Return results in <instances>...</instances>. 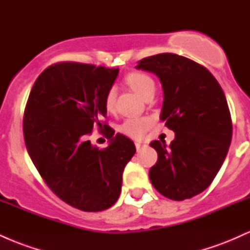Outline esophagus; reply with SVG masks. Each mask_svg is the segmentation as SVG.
I'll use <instances>...</instances> for the list:
<instances>
[{"label":"esophagus","mask_w":250,"mask_h":250,"mask_svg":"<svg viewBox=\"0 0 250 250\" xmlns=\"http://www.w3.org/2000/svg\"><path fill=\"white\" fill-rule=\"evenodd\" d=\"M135 147H136L137 150H141L142 148L147 147V145H146V143H142V142H136L135 143Z\"/></svg>","instance_id":"obj_1"}]
</instances>
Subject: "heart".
Here are the masks:
<instances>
[{
    "label": "heart",
    "mask_w": 250,
    "mask_h": 250,
    "mask_svg": "<svg viewBox=\"0 0 250 250\" xmlns=\"http://www.w3.org/2000/svg\"><path fill=\"white\" fill-rule=\"evenodd\" d=\"M125 81L131 88L136 91L143 99L155 90V83L150 76L143 73H131L125 77ZM116 101V90L115 88H110L104 96V107L108 111L114 110ZM151 121L149 117H129L121 125V131L135 139H140L143 134L150 127Z\"/></svg>",
    "instance_id": "b5f03b06"
}]
</instances>
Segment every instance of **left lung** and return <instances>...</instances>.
Wrapping results in <instances>:
<instances>
[{"instance_id":"obj_1","label":"left lung","mask_w":250,"mask_h":250,"mask_svg":"<svg viewBox=\"0 0 250 250\" xmlns=\"http://www.w3.org/2000/svg\"><path fill=\"white\" fill-rule=\"evenodd\" d=\"M136 69L160 79V119L175 133L169 146L165 141L150 143L159 159L149 179L168 199H191L213 182L230 146L233 125L225 93L207 68L176 54L146 57Z\"/></svg>"}]
</instances>
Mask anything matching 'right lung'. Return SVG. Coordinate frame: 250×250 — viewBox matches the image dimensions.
Masks as SVG:
<instances>
[{
  "label": "right lung",
  "mask_w": 250,
  "mask_h": 250,
  "mask_svg": "<svg viewBox=\"0 0 250 250\" xmlns=\"http://www.w3.org/2000/svg\"><path fill=\"white\" fill-rule=\"evenodd\" d=\"M119 68L76 62L50 65L37 77L23 117L25 147L48 187L83 211L110 208L121 193L122 174L135 145L108 130L109 145L99 149L87 139L94 127H109L104 96Z\"/></svg>",
  "instance_id": "add662e5"
}]
</instances>
